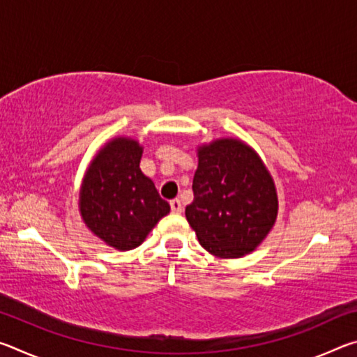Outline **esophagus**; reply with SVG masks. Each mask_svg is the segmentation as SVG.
<instances>
[{"label":"esophagus","mask_w":357,"mask_h":357,"mask_svg":"<svg viewBox=\"0 0 357 357\" xmlns=\"http://www.w3.org/2000/svg\"><path fill=\"white\" fill-rule=\"evenodd\" d=\"M170 208H172V213L173 214H181V213H183V204H181L179 198H174V200L170 202Z\"/></svg>","instance_id":"1"}]
</instances>
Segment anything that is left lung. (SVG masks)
<instances>
[{
  "mask_svg": "<svg viewBox=\"0 0 357 357\" xmlns=\"http://www.w3.org/2000/svg\"><path fill=\"white\" fill-rule=\"evenodd\" d=\"M192 190L187 222L213 255L239 258L250 253L275 222L274 181L255 151L241 140L222 138L198 149Z\"/></svg>",
  "mask_w": 357,
  "mask_h": 357,
  "instance_id": "obj_1",
  "label": "left lung"
}]
</instances>
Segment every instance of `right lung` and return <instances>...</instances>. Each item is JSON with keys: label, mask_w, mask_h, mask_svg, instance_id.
Wrapping results in <instances>:
<instances>
[{"label": "right lung", "mask_w": 357, "mask_h": 357, "mask_svg": "<svg viewBox=\"0 0 357 357\" xmlns=\"http://www.w3.org/2000/svg\"><path fill=\"white\" fill-rule=\"evenodd\" d=\"M142 146L114 138L89 165L80 192V213L96 236L118 250L140 245L170 204L140 170Z\"/></svg>", "instance_id": "1"}]
</instances>
